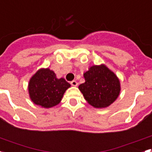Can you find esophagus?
I'll return each instance as SVG.
<instances>
[{
    "instance_id": "esophagus-1",
    "label": "esophagus",
    "mask_w": 152,
    "mask_h": 152,
    "mask_svg": "<svg viewBox=\"0 0 152 152\" xmlns=\"http://www.w3.org/2000/svg\"><path fill=\"white\" fill-rule=\"evenodd\" d=\"M71 85H72V86H77V85H78V84H77V81L74 80V81H72L71 82Z\"/></svg>"
}]
</instances>
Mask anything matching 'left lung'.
Returning <instances> with one entry per match:
<instances>
[{"mask_svg": "<svg viewBox=\"0 0 152 152\" xmlns=\"http://www.w3.org/2000/svg\"><path fill=\"white\" fill-rule=\"evenodd\" d=\"M85 81L78 86L84 98L95 108L108 107L120 96V81L106 65H93L84 73Z\"/></svg>", "mask_w": 152, "mask_h": 152, "instance_id": "8db88e82", "label": "left lung"}]
</instances>
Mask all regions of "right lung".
I'll return each mask as SVG.
<instances>
[{
  "label": "right lung",
  "instance_id": "add662e5",
  "mask_svg": "<svg viewBox=\"0 0 152 152\" xmlns=\"http://www.w3.org/2000/svg\"><path fill=\"white\" fill-rule=\"evenodd\" d=\"M70 87L71 85L64 78H57L53 71L41 68L30 78L28 95L34 104L48 109L58 105Z\"/></svg>",
  "mask_w": 152,
  "mask_h": 152
}]
</instances>
